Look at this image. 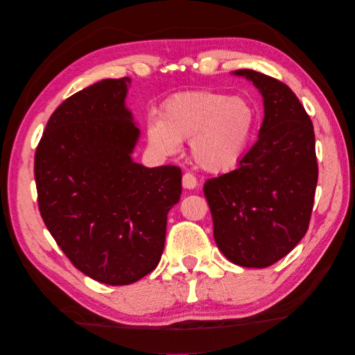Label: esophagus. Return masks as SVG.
Instances as JSON below:
<instances>
[{
  "instance_id": "obj_1",
  "label": "esophagus",
  "mask_w": 355,
  "mask_h": 355,
  "mask_svg": "<svg viewBox=\"0 0 355 355\" xmlns=\"http://www.w3.org/2000/svg\"><path fill=\"white\" fill-rule=\"evenodd\" d=\"M182 185L185 189H195L198 185V179L193 173H185L182 176Z\"/></svg>"
}]
</instances>
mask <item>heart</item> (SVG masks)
<instances>
[{
    "instance_id": "1",
    "label": "heart",
    "mask_w": 355,
    "mask_h": 355,
    "mask_svg": "<svg viewBox=\"0 0 355 355\" xmlns=\"http://www.w3.org/2000/svg\"><path fill=\"white\" fill-rule=\"evenodd\" d=\"M256 107L246 96L214 90L184 92L166 99L160 118L148 121V140L170 155L190 139V151L207 171L231 170L243 157L256 126Z\"/></svg>"
}]
</instances>
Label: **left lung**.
<instances>
[{
	"instance_id": "obj_1",
	"label": "left lung",
	"mask_w": 355,
	"mask_h": 355,
	"mask_svg": "<svg viewBox=\"0 0 355 355\" xmlns=\"http://www.w3.org/2000/svg\"><path fill=\"white\" fill-rule=\"evenodd\" d=\"M263 96L259 140L235 170L207 179L204 195L214 237L232 263L266 268L306 235L312 216L318 162L313 124L288 85L254 70L235 71Z\"/></svg>"
}]
</instances>
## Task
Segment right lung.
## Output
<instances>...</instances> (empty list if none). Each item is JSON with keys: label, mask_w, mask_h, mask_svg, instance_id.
Returning <instances> with one entry per match:
<instances>
[{"label": "right lung", "mask_w": 355, "mask_h": 355, "mask_svg": "<svg viewBox=\"0 0 355 355\" xmlns=\"http://www.w3.org/2000/svg\"><path fill=\"white\" fill-rule=\"evenodd\" d=\"M129 78L104 79L67 98L35 149L43 223L85 276L129 285L164 252L166 214L179 201V166L146 168L130 153L139 128L124 107Z\"/></svg>", "instance_id": "1"}]
</instances>
